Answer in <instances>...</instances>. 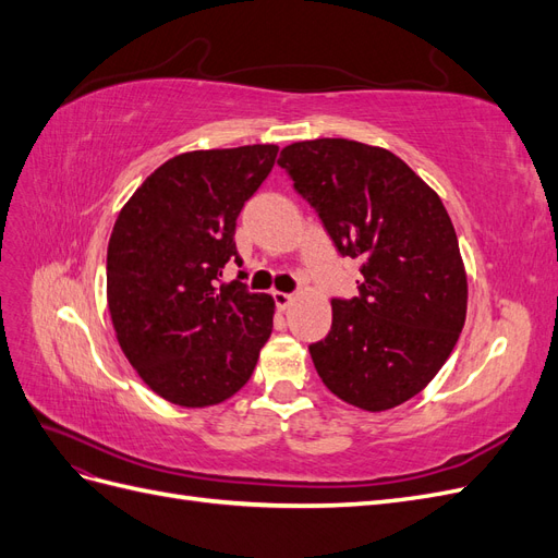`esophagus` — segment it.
<instances>
[{
  "mask_svg": "<svg viewBox=\"0 0 558 558\" xmlns=\"http://www.w3.org/2000/svg\"><path fill=\"white\" fill-rule=\"evenodd\" d=\"M272 298H275V302H277V310H279V312H286V310H289V307L293 305V300H295V295H291V293H283V291H275V293H272Z\"/></svg>",
  "mask_w": 558,
  "mask_h": 558,
  "instance_id": "esophagus-1",
  "label": "esophagus"
}]
</instances>
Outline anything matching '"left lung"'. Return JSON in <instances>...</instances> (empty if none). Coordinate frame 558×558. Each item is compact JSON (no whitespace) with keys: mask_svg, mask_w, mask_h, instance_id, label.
Segmentation results:
<instances>
[{"mask_svg":"<svg viewBox=\"0 0 558 558\" xmlns=\"http://www.w3.org/2000/svg\"><path fill=\"white\" fill-rule=\"evenodd\" d=\"M279 165L342 256L361 258V295L332 300V328L310 347L330 391L365 412L408 402L447 363L465 324L468 275L430 185L381 146L310 140Z\"/></svg>","mask_w":558,"mask_h":558,"instance_id":"8db88e82","label":"left lung"}]
</instances>
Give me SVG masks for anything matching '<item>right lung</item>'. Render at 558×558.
<instances>
[{
  "label": "right lung",
  "mask_w": 558,
  "mask_h": 558,
  "mask_svg": "<svg viewBox=\"0 0 558 558\" xmlns=\"http://www.w3.org/2000/svg\"><path fill=\"white\" fill-rule=\"evenodd\" d=\"M277 144L189 150L146 177L118 214L107 251L116 340L150 391L211 408L253 375L275 300L221 281L242 265L234 223L277 160Z\"/></svg>",
  "instance_id": "right-lung-1"
}]
</instances>
